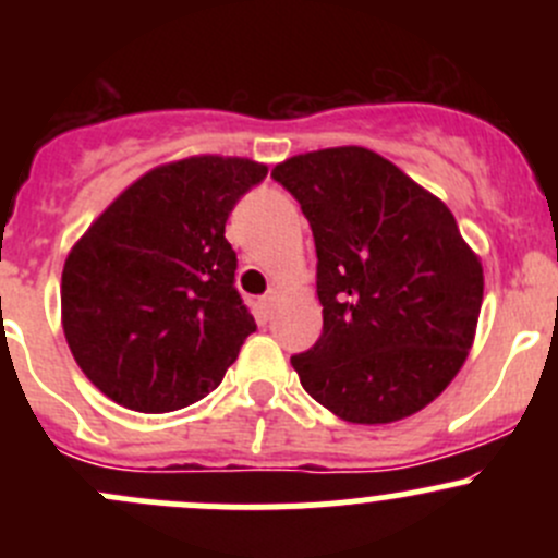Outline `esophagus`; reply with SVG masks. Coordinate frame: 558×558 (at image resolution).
I'll use <instances>...</instances> for the list:
<instances>
[{
  "label": "esophagus",
  "instance_id": "34e87169",
  "mask_svg": "<svg viewBox=\"0 0 558 558\" xmlns=\"http://www.w3.org/2000/svg\"><path fill=\"white\" fill-rule=\"evenodd\" d=\"M280 296H283V289H280V286H272V289L267 291V294H264V300H262V305H264V311H272L275 305H278V300Z\"/></svg>",
  "mask_w": 558,
  "mask_h": 558
}]
</instances>
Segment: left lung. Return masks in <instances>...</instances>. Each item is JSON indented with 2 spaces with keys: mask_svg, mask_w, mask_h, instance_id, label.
Here are the masks:
<instances>
[{
  "mask_svg": "<svg viewBox=\"0 0 558 558\" xmlns=\"http://www.w3.org/2000/svg\"><path fill=\"white\" fill-rule=\"evenodd\" d=\"M318 253L324 335L291 356L315 402L351 424H393L435 402L466 362L483 302L481 256L446 202L362 145L272 167Z\"/></svg>",
  "mask_w": 558,
  "mask_h": 558,
  "instance_id": "left-lung-1",
  "label": "left lung"
}]
</instances>
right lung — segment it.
<instances>
[{
	"instance_id": "obj_1",
	"label": "right lung",
	"mask_w": 558,
	"mask_h": 558,
	"mask_svg": "<svg viewBox=\"0 0 558 558\" xmlns=\"http://www.w3.org/2000/svg\"><path fill=\"white\" fill-rule=\"evenodd\" d=\"M267 174L202 154L140 174L70 247L61 326L88 380L137 413H170L223 380L256 329L223 238L234 202Z\"/></svg>"
}]
</instances>
